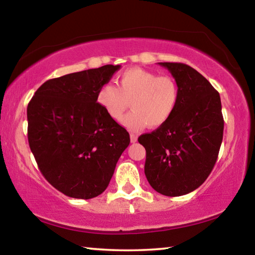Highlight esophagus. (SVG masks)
I'll return each instance as SVG.
<instances>
[{"instance_id":"1","label":"esophagus","mask_w":255,"mask_h":255,"mask_svg":"<svg viewBox=\"0 0 255 255\" xmlns=\"http://www.w3.org/2000/svg\"><path fill=\"white\" fill-rule=\"evenodd\" d=\"M137 135H135V133H130V141L131 143H136L137 141Z\"/></svg>"}]
</instances>
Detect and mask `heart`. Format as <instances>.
Masks as SVG:
<instances>
[{
  "label": "heart",
  "mask_w": 255,
  "mask_h": 255,
  "mask_svg": "<svg viewBox=\"0 0 255 255\" xmlns=\"http://www.w3.org/2000/svg\"><path fill=\"white\" fill-rule=\"evenodd\" d=\"M179 99L180 89L173 77L139 67L125 71L117 86L106 84L97 93L99 106L115 122L123 118L131 102L132 111L122 122L131 131L163 126L173 116Z\"/></svg>",
  "instance_id": "heart-1"
}]
</instances>
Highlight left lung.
Instances as JSON below:
<instances>
[{"label": "left lung", "instance_id": "obj_1", "mask_svg": "<svg viewBox=\"0 0 255 255\" xmlns=\"http://www.w3.org/2000/svg\"><path fill=\"white\" fill-rule=\"evenodd\" d=\"M180 89L178 107L156 130L138 137L146 149L145 175L155 191L183 196L205 182L217 161L224 132L219 93L182 63H158Z\"/></svg>", "mask_w": 255, "mask_h": 255}]
</instances>
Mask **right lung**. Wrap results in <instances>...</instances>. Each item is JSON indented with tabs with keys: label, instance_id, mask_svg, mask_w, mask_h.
<instances>
[{
	"label": "right lung",
	"instance_id": "add662e5",
	"mask_svg": "<svg viewBox=\"0 0 255 255\" xmlns=\"http://www.w3.org/2000/svg\"><path fill=\"white\" fill-rule=\"evenodd\" d=\"M120 65H105L46 81L27 108L28 140L40 172L64 195L91 199L105 191L128 131L97 101Z\"/></svg>",
	"mask_w": 255,
	"mask_h": 255
}]
</instances>
